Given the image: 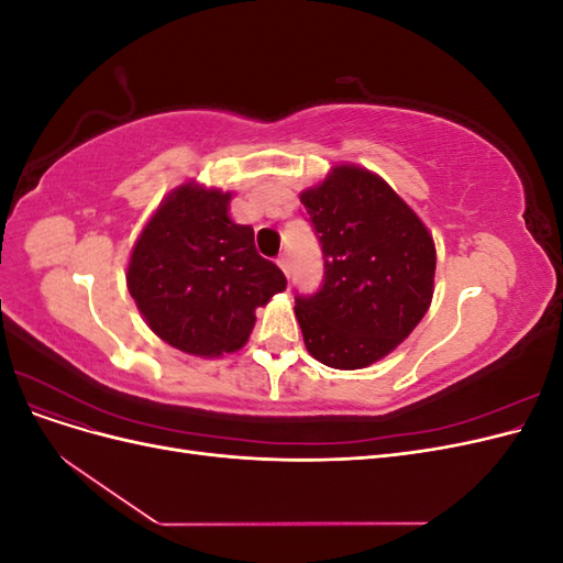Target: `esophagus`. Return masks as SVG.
Wrapping results in <instances>:
<instances>
[{
    "label": "esophagus",
    "mask_w": 563,
    "mask_h": 563,
    "mask_svg": "<svg viewBox=\"0 0 563 563\" xmlns=\"http://www.w3.org/2000/svg\"><path fill=\"white\" fill-rule=\"evenodd\" d=\"M277 265L282 267V272H284V275L288 277V275H291V265H288V258H286V255H282V258L277 261Z\"/></svg>",
    "instance_id": "34e87169"
}]
</instances>
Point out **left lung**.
Here are the masks:
<instances>
[{"label":"left lung","mask_w":563,"mask_h":563,"mask_svg":"<svg viewBox=\"0 0 563 563\" xmlns=\"http://www.w3.org/2000/svg\"><path fill=\"white\" fill-rule=\"evenodd\" d=\"M300 201L323 253L321 288L296 296L305 347L331 368L371 366L430 308L432 234L380 176L354 164L333 166Z\"/></svg>","instance_id":"1"}]
</instances>
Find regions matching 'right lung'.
<instances>
[{
	"instance_id": "obj_1",
	"label": "right lung",
	"mask_w": 563,
	"mask_h": 563,
	"mask_svg": "<svg viewBox=\"0 0 563 563\" xmlns=\"http://www.w3.org/2000/svg\"><path fill=\"white\" fill-rule=\"evenodd\" d=\"M230 199L192 180L176 187L147 220L126 269L147 327L195 356L240 350L255 310L286 288L284 272L255 251L253 230L230 218Z\"/></svg>"
}]
</instances>
